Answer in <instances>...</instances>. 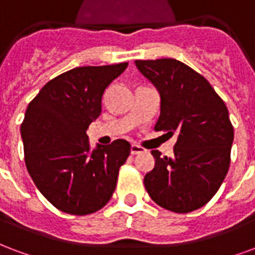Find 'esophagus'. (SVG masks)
<instances>
[{"label":"esophagus","mask_w":255,"mask_h":255,"mask_svg":"<svg viewBox=\"0 0 255 255\" xmlns=\"http://www.w3.org/2000/svg\"><path fill=\"white\" fill-rule=\"evenodd\" d=\"M140 152H143V147L137 146V144H132V146H131V154H132V155H135V154H140Z\"/></svg>","instance_id":"34e87169"}]
</instances>
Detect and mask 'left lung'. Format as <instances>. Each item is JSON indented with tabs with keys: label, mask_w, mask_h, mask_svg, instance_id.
Returning a JSON list of instances; mask_svg holds the SVG:
<instances>
[{
	"label": "left lung",
	"mask_w": 255,
	"mask_h": 255,
	"mask_svg": "<svg viewBox=\"0 0 255 255\" xmlns=\"http://www.w3.org/2000/svg\"><path fill=\"white\" fill-rule=\"evenodd\" d=\"M161 96L154 129L177 135L174 155L152 150L155 166L144 177L152 201L188 214L212 199L230 167L234 128L226 104L204 77L180 60H135Z\"/></svg>",
	"instance_id": "obj_1"
}]
</instances>
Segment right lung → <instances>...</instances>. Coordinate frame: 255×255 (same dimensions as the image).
I'll return each instance as SVG.
<instances>
[{
    "label": "right lung",
    "instance_id": "add662e5",
    "mask_svg": "<svg viewBox=\"0 0 255 255\" xmlns=\"http://www.w3.org/2000/svg\"><path fill=\"white\" fill-rule=\"evenodd\" d=\"M128 63L84 66L47 82L22 120L24 159L40 193L62 212L93 214L112 197L131 144L118 139L90 150L86 129L101 113L105 89Z\"/></svg>",
    "mask_w": 255,
    "mask_h": 255
}]
</instances>
